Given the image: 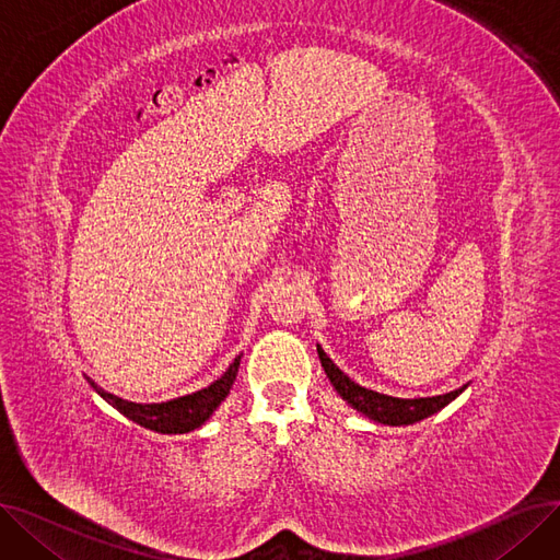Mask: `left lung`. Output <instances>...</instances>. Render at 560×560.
Masks as SVG:
<instances>
[{"label":"left lung","instance_id":"1","mask_svg":"<svg viewBox=\"0 0 560 560\" xmlns=\"http://www.w3.org/2000/svg\"><path fill=\"white\" fill-rule=\"evenodd\" d=\"M317 357L322 368H325L327 378L331 381V386L336 393L351 406L359 410L361 416L376 424H386V427H408L416 424L420 420L431 418L438 410H443L447 404H452L467 386L445 393V395H435V397H413V399H401V397H390L384 393H376L370 388L359 386L357 381H351L329 357L327 351L317 345Z\"/></svg>","mask_w":560,"mask_h":560}]
</instances>
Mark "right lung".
I'll return each mask as SVG.
<instances>
[{
    "label": "right lung",
    "instance_id": "add662e5",
    "mask_svg": "<svg viewBox=\"0 0 560 560\" xmlns=\"http://www.w3.org/2000/svg\"><path fill=\"white\" fill-rule=\"evenodd\" d=\"M241 359L243 354L235 357V361L226 368V372L220 378H215L211 386L184 397L161 401V404H136L102 390L91 376H85V381L106 404H110L117 410V413H122L127 420L136 424L156 433H190L209 420L218 410V406L226 399L235 381V374H238Z\"/></svg>",
    "mask_w": 560,
    "mask_h": 560
}]
</instances>
